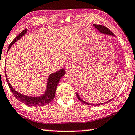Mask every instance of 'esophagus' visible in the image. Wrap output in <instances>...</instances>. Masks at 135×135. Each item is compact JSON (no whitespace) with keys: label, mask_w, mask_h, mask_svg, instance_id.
<instances>
[{"label":"esophagus","mask_w":135,"mask_h":135,"mask_svg":"<svg viewBox=\"0 0 135 135\" xmlns=\"http://www.w3.org/2000/svg\"><path fill=\"white\" fill-rule=\"evenodd\" d=\"M67 70H68V71H71L73 70V65H72V64H68L67 65Z\"/></svg>","instance_id":"1"}]
</instances>
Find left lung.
<instances>
[{
    "label": "left lung",
    "mask_w": 135,
    "mask_h": 135,
    "mask_svg": "<svg viewBox=\"0 0 135 135\" xmlns=\"http://www.w3.org/2000/svg\"><path fill=\"white\" fill-rule=\"evenodd\" d=\"M94 27H95V28L97 30L99 31L100 33L103 34H107V35H110V36H115L114 34H113L112 32H111L109 29L108 28H107L106 27H105L104 26H102V25H95L94 24L93 25ZM76 95L78 99L80 100L81 102H82L84 104H86V105H92V106H99V105H104L105 104H107V103L110 102V101H112L113 98H113L110 99L109 100H108V101L105 102H103V103H99V104H93V103H89L88 102H86L85 101H84L83 100V99H81V98L79 95L78 92H76Z\"/></svg>",
    "instance_id": "8db88e82"
}]
</instances>
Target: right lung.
I'll return each mask as SVG.
<instances>
[{
    "mask_svg": "<svg viewBox=\"0 0 135 135\" xmlns=\"http://www.w3.org/2000/svg\"><path fill=\"white\" fill-rule=\"evenodd\" d=\"M27 29L26 28L25 30H24L22 32H21L12 41V43L9 45L7 53L8 51H9V50L11 48V47L13 46V44H15L16 42L18 40L22 38L27 33ZM65 74V72L64 68H61L60 70L55 71V73L50 74L48 78H47V83L46 90H45L44 92L41 95L38 97L28 96L19 93V92L16 91L15 89L13 88V86L9 83L6 72H5V76H6V81L7 82L8 85L9 86L10 91H12L13 94L14 95V96L17 100L20 101V102H22L25 105H28V106L42 107L49 104V103L54 98L55 91H56L58 84L59 83L60 79L62 77V76H64Z\"/></svg>",
    "mask_w": 135,
    "mask_h": 135,
    "instance_id": "add662e5",
    "label": "right lung"
}]
</instances>
